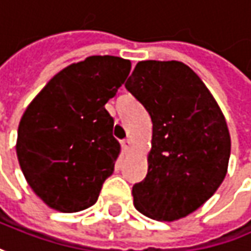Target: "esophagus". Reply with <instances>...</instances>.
Masks as SVG:
<instances>
[{"label": "esophagus", "mask_w": 251, "mask_h": 251, "mask_svg": "<svg viewBox=\"0 0 251 251\" xmlns=\"http://www.w3.org/2000/svg\"><path fill=\"white\" fill-rule=\"evenodd\" d=\"M121 147H123V151L124 152H128L130 150H131V141L127 138V140H123L121 141Z\"/></svg>", "instance_id": "34e87169"}]
</instances>
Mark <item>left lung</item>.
Returning a JSON list of instances; mask_svg holds the SVG:
<instances>
[{"mask_svg":"<svg viewBox=\"0 0 251 251\" xmlns=\"http://www.w3.org/2000/svg\"><path fill=\"white\" fill-rule=\"evenodd\" d=\"M126 89L152 120L148 174L132 186L134 206L155 220L188 216L218 191L229 157L225 116L205 83L176 60H143Z\"/></svg>","mask_w":251,"mask_h":251,"instance_id":"obj_1","label":"left lung"}]
</instances>
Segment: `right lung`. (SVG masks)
I'll return each instance as SVG.
<instances>
[{"mask_svg":"<svg viewBox=\"0 0 251 251\" xmlns=\"http://www.w3.org/2000/svg\"><path fill=\"white\" fill-rule=\"evenodd\" d=\"M131 70L117 56H89L55 75L19 121L17 157L32 191L73 213L97 202L120 154L104 104Z\"/></svg>","mask_w":251,"mask_h":251,"instance_id":"add662e5","label":"right lung"}]
</instances>
